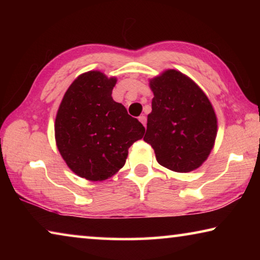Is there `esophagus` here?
<instances>
[{
	"label": "esophagus",
	"mask_w": 260,
	"mask_h": 260,
	"mask_svg": "<svg viewBox=\"0 0 260 260\" xmlns=\"http://www.w3.org/2000/svg\"><path fill=\"white\" fill-rule=\"evenodd\" d=\"M139 120L142 122L143 126H146V124H147V117L146 116H140L139 117Z\"/></svg>",
	"instance_id": "1"
}]
</instances>
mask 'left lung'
I'll list each match as a JSON object with an SVG mask.
<instances>
[{
    "label": "left lung",
    "instance_id": "8db88e82",
    "mask_svg": "<svg viewBox=\"0 0 260 260\" xmlns=\"http://www.w3.org/2000/svg\"><path fill=\"white\" fill-rule=\"evenodd\" d=\"M152 111L143 140L157 161L174 172L200 167L213 148L217 117L203 90L175 70L150 80Z\"/></svg>",
    "mask_w": 260,
    "mask_h": 260
}]
</instances>
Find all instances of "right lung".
I'll return each mask as SVG.
<instances>
[{"label": "right lung", "instance_id": "obj_1", "mask_svg": "<svg viewBox=\"0 0 260 260\" xmlns=\"http://www.w3.org/2000/svg\"><path fill=\"white\" fill-rule=\"evenodd\" d=\"M116 79L100 71L79 76L65 93L55 121L57 148L79 177L102 181L125 165L128 149L146 128L114 102Z\"/></svg>", "mask_w": 260, "mask_h": 260}]
</instances>
